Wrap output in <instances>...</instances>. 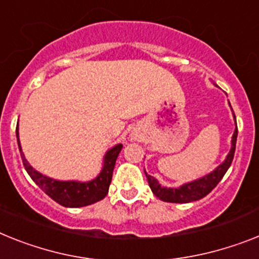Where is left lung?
<instances>
[{
	"mask_svg": "<svg viewBox=\"0 0 259 259\" xmlns=\"http://www.w3.org/2000/svg\"><path fill=\"white\" fill-rule=\"evenodd\" d=\"M230 105V104H229ZM233 118L236 121V116L233 113ZM237 134H238V130H237V122H236V129H234V133L232 136V147H230L229 153H228L227 158L221 163L220 166H217L212 172L204 175V177L199 178L196 180H192V182H188V183H184L183 186L178 187V188H168V187L160 186L159 182L155 179L154 177L149 175V174L145 171L147 178V182H149V186L153 191V193L155 195L158 199L163 200V201H167V203H192V201H196V200L203 199L213 190L217 184L220 183V180L223 179V177L225 175V172L228 171V168L232 164V160H233L234 151H236V142H237Z\"/></svg>",
	"mask_w": 259,
	"mask_h": 259,
	"instance_id": "1",
	"label": "left lung"
}]
</instances>
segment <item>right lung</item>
<instances>
[{
  "instance_id": "1",
  "label": "right lung",
  "mask_w": 259,
  "mask_h": 259,
  "mask_svg": "<svg viewBox=\"0 0 259 259\" xmlns=\"http://www.w3.org/2000/svg\"><path fill=\"white\" fill-rule=\"evenodd\" d=\"M17 142H18L19 151L22 156L23 166L27 174L30 175L34 183L40 188L45 193H47L52 200H55L56 203L67 208H80L87 207L93 203H97L100 200H103L106 196V193L109 191L110 182H112L113 170L116 164L117 156L119 151L122 150V145L118 143L116 146H113L106 151L104 155L103 168L100 171L95 179L88 180V182H79V180H56L52 178L46 177L35 168L30 166V163L25 158V154L21 147L18 134V126H17Z\"/></svg>"
}]
</instances>
